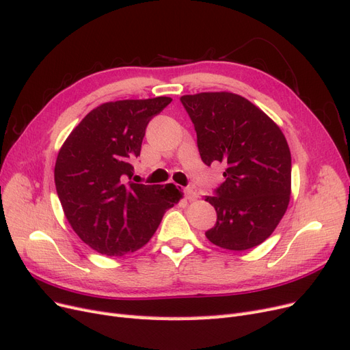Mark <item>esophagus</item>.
Here are the masks:
<instances>
[{"label":"esophagus","mask_w":350,"mask_h":350,"mask_svg":"<svg viewBox=\"0 0 350 350\" xmlns=\"http://www.w3.org/2000/svg\"><path fill=\"white\" fill-rule=\"evenodd\" d=\"M197 191L194 188H185V198L188 201H196L197 200Z\"/></svg>","instance_id":"esophagus-1"}]
</instances>
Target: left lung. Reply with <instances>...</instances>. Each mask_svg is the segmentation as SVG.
Returning a JSON list of instances; mask_svg holds the SVG:
<instances>
[{"label": "left lung", "mask_w": 350, "mask_h": 350, "mask_svg": "<svg viewBox=\"0 0 350 350\" xmlns=\"http://www.w3.org/2000/svg\"><path fill=\"white\" fill-rule=\"evenodd\" d=\"M181 102L196 126L201 161L226 166L225 183L215 196L204 197L217 213L207 239L230 251L260 245L291 201L292 161L282 130L237 93L184 94Z\"/></svg>", "instance_id": "8db88e82"}]
</instances>
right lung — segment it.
<instances>
[{"instance_id":"add662e5","label":"right lung","mask_w":350,"mask_h":350,"mask_svg":"<svg viewBox=\"0 0 350 350\" xmlns=\"http://www.w3.org/2000/svg\"><path fill=\"white\" fill-rule=\"evenodd\" d=\"M171 102L167 96L105 102L61 146L57 193L70 226L92 250L115 257L140 250L165 211L183 198L181 187L174 184H125L147 124Z\"/></svg>"}]
</instances>
